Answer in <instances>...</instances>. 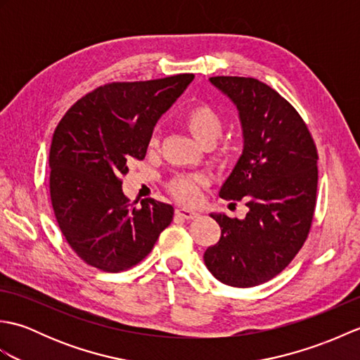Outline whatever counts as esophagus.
Instances as JSON below:
<instances>
[{
    "mask_svg": "<svg viewBox=\"0 0 360 360\" xmlns=\"http://www.w3.org/2000/svg\"><path fill=\"white\" fill-rule=\"evenodd\" d=\"M176 215L184 218V219H195V218L200 217L196 212L190 210V209H178V210H176Z\"/></svg>",
    "mask_w": 360,
    "mask_h": 360,
    "instance_id": "1",
    "label": "esophagus"
}]
</instances>
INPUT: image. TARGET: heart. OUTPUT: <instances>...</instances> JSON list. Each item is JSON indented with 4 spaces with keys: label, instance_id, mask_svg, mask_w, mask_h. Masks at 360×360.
Listing matches in <instances>:
<instances>
[{
    "label": "heart",
    "instance_id": "1",
    "mask_svg": "<svg viewBox=\"0 0 360 360\" xmlns=\"http://www.w3.org/2000/svg\"><path fill=\"white\" fill-rule=\"evenodd\" d=\"M182 124L188 129L195 139L204 147L215 143L218 137L223 133L224 120L221 112L215 106L207 102H198L190 105L188 108L182 112ZM159 145V134L155 131L150 136L148 148L155 150ZM236 151V147L231 142L221 143L215 150V159L224 162L229 160ZM204 178L195 174H174L173 178L167 182V190L176 200L186 204L196 202L200 198V190L204 186Z\"/></svg>",
    "mask_w": 360,
    "mask_h": 360
}]
</instances>
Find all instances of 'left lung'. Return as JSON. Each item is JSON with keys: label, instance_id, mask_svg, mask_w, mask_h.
<instances>
[{"label": "left lung", "instance_id": "obj_1", "mask_svg": "<svg viewBox=\"0 0 360 360\" xmlns=\"http://www.w3.org/2000/svg\"><path fill=\"white\" fill-rule=\"evenodd\" d=\"M210 82L240 111L244 150L219 196L244 201L246 218L212 215L221 238L204 254L215 278L233 288L263 285L307 241L317 200V147L300 114L269 85L218 75ZM235 204V202H232Z\"/></svg>", "mask_w": 360, "mask_h": 360}]
</instances>
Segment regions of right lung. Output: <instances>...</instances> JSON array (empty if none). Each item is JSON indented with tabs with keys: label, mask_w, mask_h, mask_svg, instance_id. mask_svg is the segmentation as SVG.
<instances>
[{
	"label": "right lung",
	"mask_w": 360,
	"mask_h": 360,
	"mask_svg": "<svg viewBox=\"0 0 360 360\" xmlns=\"http://www.w3.org/2000/svg\"><path fill=\"white\" fill-rule=\"evenodd\" d=\"M193 74L145 82H112L82 97L53 131L49 193L71 249L103 272L141 263L173 221L170 204L147 198L136 207L122 193V176L147 155L159 117Z\"/></svg>",
	"instance_id": "right-lung-1"
}]
</instances>
